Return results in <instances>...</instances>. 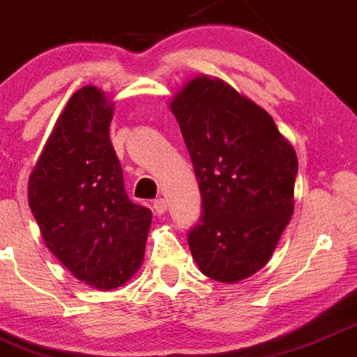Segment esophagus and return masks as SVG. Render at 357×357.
<instances>
[{
	"mask_svg": "<svg viewBox=\"0 0 357 357\" xmlns=\"http://www.w3.org/2000/svg\"><path fill=\"white\" fill-rule=\"evenodd\" d=\"M153 211L157 212L158 215L165 214V211H167V200H165V199H157V200H153Z\"/></svg>",
	"mask_w": 357,
	"mask_h": 357,
	"instance_id": "obj_1",
	"label": "esophagus"
}]
</instances>
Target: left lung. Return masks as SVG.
<instances>
[{"instance_id":"left-lung-1","label":"left lung","mask_w":357,"mask_h":357,"mask_svg":"<svg viewBox=\"0 0 357 357\" xmlns=\"http://www.w3.org/2000/svg\"><path fill=\"white\" fill-rule=\"evenodd\" d=\"M170 111L202 195L192 258L215 282H243L270 261L290 222L297 153L263 107L219 77L187 81Z\"/></svg>"}]
</instances>
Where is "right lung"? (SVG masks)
Listing matches in <instances>:
<instances>
[{
	"label": "right lung",
	"mask_w": 357,
	"mask_h": 357,
	"mask_svg": "<svg viewBox=\"0 0 357 357\" xmlns=\"http://www.w3.org/2000/svg\"><path fill=\"white\" fill-rule=\"evenodd\" d=\"M114 104L84 86L55 121L28 178V204L47 248L92 288L123 287L145 256L151 211L128 199L109 139Z\"/></svg>",
	"instance_id": "right-lung-1"
}]
</instances>
